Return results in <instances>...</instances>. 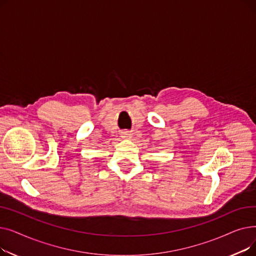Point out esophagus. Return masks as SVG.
<instances>
[{
    "instance_id": "obj_1",
    "label": "esophagus",
    "mask_w": 256,
    "mask_h": 256,
    "mask_svg": "<svg viewBox=\"0 0 256 256\" xmlns=\"http://www.w3.org/2000/svg\"><path fill=\"white\" fill-rule=\"evenodd\" d=\"M130 137H132V132H130L126 130V132H122V138H124V139H130Z\"/></svg>"
}]
</instances>
